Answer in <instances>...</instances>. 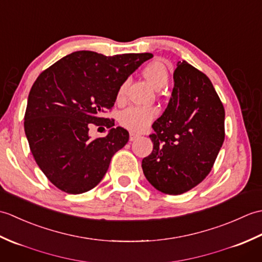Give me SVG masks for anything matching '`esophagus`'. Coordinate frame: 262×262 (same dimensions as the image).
I'll list each match as a JSON object with an SVG mask.
<instances>
[{
	"mask_svg": "<svg viewBox=\"0 0 262 262\" xmlns=\"http://www.w3.org/2000/svg\"><path fill=\"white\" fill-rule=\"evenodd\" d=\"M140 137V134H137V133H134V132H132L130 134H129V140L133 142V141H135L136 138H138Z\"/></svg>",
	"mask_w": 262,
	"mask_h": 262,
	"instance_id": "esophagus-1",
	"label": "esophagus"
}]
</instances>
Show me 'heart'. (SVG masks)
Returning a JSON list of instances; mask_svg holds the SVG:
<instances>
[{
    "label": "heart",
    "mask_w": 262,
    "mask_h": 262,
    "mask_svg": "<svg viewBox=\"0 0 262 262\" xmlns=\"http://www.w3.org/2000/svg\"><path fill=\"white\" fill-rule=\"evenodd\" d=\"M143 76L151 84L160 90L166 85L169 81V70L160 59H154L144 66ZM127 82L121 83L117 90V100L124 99ZM159 116V109L155 107H130L122 111L119 116V124L132 132H143L152 124Z\"/></svg>",
    "instance_id": "obj_1"
}]
</instances>
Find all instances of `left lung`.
Masks as SVG:
<instances>
[{
  "mask_svg": "<svg viewBox=\"0 0 262 262\" xmlns=\"http://www.w3.org/2000/svg\"><path fill=\"white\" fill-rule=\"evenodd\" d=\"M174 86L163 115L154 121L153 151L142 161L151 185L181 194L208 176L225 137V110L208 76L178 62Z\"/></svg>",
  "mask_w": 262,
  "mask_h": 262,
  "instance_id": "1",
  "label": "left lung"
}]
</instances>
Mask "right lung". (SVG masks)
<instances>
[{
    "mask_svg": "<svg viewBox=\"0 0 262 262\" xmlns=\"http://www.w3.org/2000/svg\"><path fill=\"white\" fill-rule=\"evenodd\" d=\"M152 57L80 51L39 74L28 97L25 132L38 166L59 190L82 193L102 180L111 158L129 140L102 114L113 109L121 83ZM90 123L110 127V134L92 140Z\"/></svg>",
    "mask_w": 262,
    "mask_h": 262,
    "instance_id": "obj_1",
    "label": "right lung"
}]
</instances>
